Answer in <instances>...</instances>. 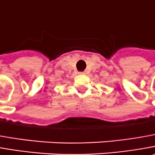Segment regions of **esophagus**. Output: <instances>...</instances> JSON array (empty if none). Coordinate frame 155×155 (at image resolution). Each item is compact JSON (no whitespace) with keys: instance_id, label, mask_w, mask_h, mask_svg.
<instances>
[{"instance_id":"obj_1","label":"esophagus","mask_w":155,"mask_h":155,"mask_svg":"<svg viewBox=\"0 0 155 155\" xmlns=\"http://www.w3.org/2000/svg\"><path fill=\"white\" fill-rule=\"evenodd\" d=\"M79 74H85V72H79Z\"/></svg>"}]
</instances>
